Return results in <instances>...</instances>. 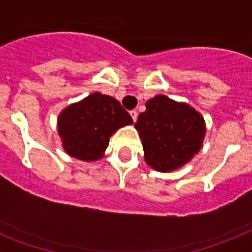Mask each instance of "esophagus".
<instances>
[{
	"label": "esophagus",
	"mask_w": 252,
	"mask_h": 252,
	"mask_svg": "<svg viewBox=\"0 0 252 252\" xmlns=\"http://www.w3.org/2000/svg\"><path fill=\"white\" fill-rule=\"evenodd\" d=\"M130 114V116H132V119H133V122H136V120H137V116H138V114H137V111L136 110H132L129 112Z\"/></svg>",
	"instance_id": "34e87169"
}]
</instances>
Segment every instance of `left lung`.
I'll use <instances>...</instances> for the list:
<instances>
[{"instance_id": "left-lung-1", "label": "left lung", "mask_w": 252, "mask_h": 252, "mask_svg": "<svg viewBox=\"0 0 252 252\" xmlns=\"http://www.w3.org/2000/svg\"><path fill=\"white\" fill-rule=\"evenodd\" d=\"M134 124L144 148L145 162L161 172L174 171L201 149L205 122L187 103L157 95L145 104Z\"/></svg>"}]
</instances>
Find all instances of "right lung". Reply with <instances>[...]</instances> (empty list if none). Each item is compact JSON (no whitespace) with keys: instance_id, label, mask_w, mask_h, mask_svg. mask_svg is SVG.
I'll return each mask as SVG.
<instances>
[{"instance_id":"obj_1","label":"right lung","mask_w":252,"mask_h":252,"mask_svg":"<svg viewBox=\"0 0 252 252\" xmlns=\"http://www.w3.org/2000/svg\"><path fill=\"white\" fill-rule=\"evenodd\" d=\"M133 124L130 115L112 96L93 93L61 111L57 119L63 148L70 157L98 161L110 137L122 126Z\"/></svg>"}]
</instances>
